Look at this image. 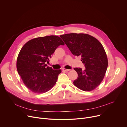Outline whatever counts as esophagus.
<instances>
[{
    "label": "esophagus",
    "instance_id": "obj_1",
    "mask_svg": "<svg viewBox=\"0 0 127 127\" xmlns=\"http://www.w3.org/2000/svg\"><path fill=\"white\" fill-rule=\"evenodd\" d=\"M63 71H65L67 72V71H70V69H65V68H64V69H63Z\"/></svg>",
    "mask_w": 127,
    "mask_h": 127
}]
</instances>
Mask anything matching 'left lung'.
I'll return each mask as SVG.
<instances>
[{"label":"left lung","instance_id":"left-lung-1","mask_svg":"<svg viewBox=\"0 0 127 127\" xmlns=\"http://www.w3.org/2000/svg\"><path fill=\"white\" fill-rule=\"evenodd\" d=\"M60 37L73 55L81 57L85 67L83 70L74 68L78 74L74 84L85 92L95 89L102 81L108 65L102 44L95 37L86 33H71Z\"/></svg>","mask_w":127,"mask_h":127}]
</instances>
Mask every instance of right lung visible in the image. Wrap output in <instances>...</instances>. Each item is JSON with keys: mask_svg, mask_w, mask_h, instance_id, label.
<instances>
[{"mask_svg": "<svg viewBox=\"0 0 127 127\" xmlns=\"http://www.w3.org/2000/svg\"><path fill=\"white\" fill-rule=\"evenodd\" d=\"M64 45L58 36L49 35L32 39L22 47L17 59V70L32 92L45 93L56 84L61 70H53L46 63L58 47Z\"/></svg>", "mask_w": 127, "mask_h": 127, "instance_id": "obj_1", "label": "right lung"}]
</instances>
